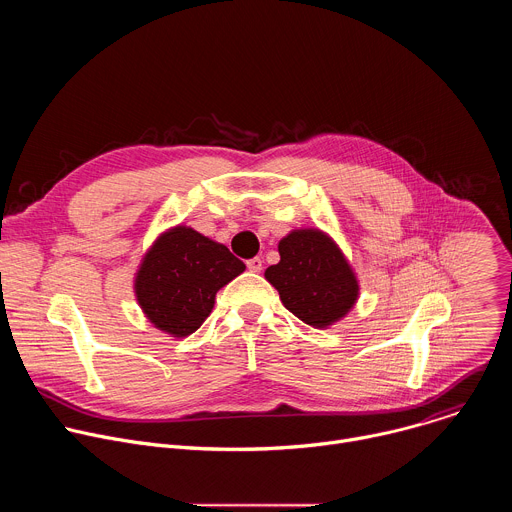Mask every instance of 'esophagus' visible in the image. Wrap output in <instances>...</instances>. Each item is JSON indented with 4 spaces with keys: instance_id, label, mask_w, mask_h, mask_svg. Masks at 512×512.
Returning a JSON list of instances; mask_svg holds the SVG:
<instances>
[{
    "instance_id": "esophagus-1",
    "label": "esophagus",
    "mask_w": 512,
    "mask_h": 512,
    "mask_svg": "<svg viewBox=\"0 0 512 512\" xmlns=\"http://www.w3.org/2000/svg\"><path fill=\"white\" fill-rule=\"evenodd\" d=\"M247 269H249V271H253V273L261 271V269H263V259H261V257H253V259H249V261H247Z\"/></svg>"
}]
</instances>
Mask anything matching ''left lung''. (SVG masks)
Masks as SVG:
<instances>
[{
	"label": "left lung",
	"mask_w": 512,
	"mask_h": 512,
	"mask_svg": "<svg viewBox=\"0 0 512 512\" xmlns=\"http://www.w3.org/2000/svg\"><path fill=\"white\" fill-rule=\"evenodd\" d=\"M277 249L281 259L267 267L265 279L291 314L314 328L348 314L358 298V281L328 235L318 229L294 231Z\"/></svg>",
	"instance_id": "obj_1"
}]
</instances>
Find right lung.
<instances>
[{
	"mask_svg": "<svg viewBox=\"0 0 512 512\" xmlns=\"http://www.w3.org/2000/svg\"><path fill=\"white\" fill-rule=\"evenodd\" d=\"M243 271L245 263L225 245L176 227L145 253L135 296L156 328L182 338L200 328L212 312L216 291Z\"/></svg>",
	"mask_w": 512,
	"mask_h": 512,
	"instance_id": "obj_1",
	"label": "right lung"
}]
</instances>
